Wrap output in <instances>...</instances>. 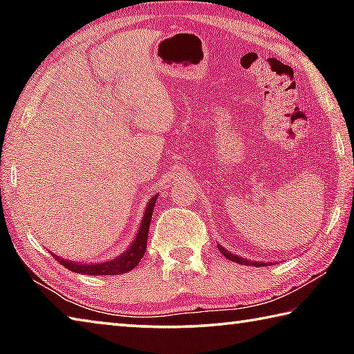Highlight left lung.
I'll list each match as a JSON object with an SVG mask.
<instances>
[{
    "label": "left lung",
    "instance_id": "1",
    "mask_svg": "<svg viewBox=\"0 0 354 354\" xmlns=\"http://www.w3.org/2000/svg\"><path fill=\"white\" fill-rule=\"evenodd\" d=\"M218 250H220V253H221V254H223V256L226 257V259H231V261H234V262H237V263H243V266H245V263H250L248 261H245V259H242V257H239V256H234V254L227 253V251H226V250H225L223 247H220V245H218ZM251 266L261 267V266H262V263H261V262H251Z\"/></svg>",
    "mask_w": 354,
    "mask_h": 354
}]
</instances>
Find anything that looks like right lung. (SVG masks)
Segmentation results:
<instances>
[{"mask_svg":"<svg viewBox=\"0 0 354 354\" xmlns=\"http://www.w3.org/2000/svg\"><path fill=\"white\" fill-rule=\"evenodd\" d=\"M156 200H158V195H154L151 200H149L145 215H143L142 223L139 227V232H137V237L134 239L133 245H131L127 253L118 256L117 259L103 262V263H93V266H84V263H75L62 259V257H56L59 263H62L65 268H68L71 272L76 273H84V274H122L127 273L140 262V259L145 254L147 251V241H148V231H149V223H151V215L153 209L156 205Z\"/></svg>","mask_w":354,"mask_h":354,"instance_id":"obj_1","label":"right lung"}]
</instances>
